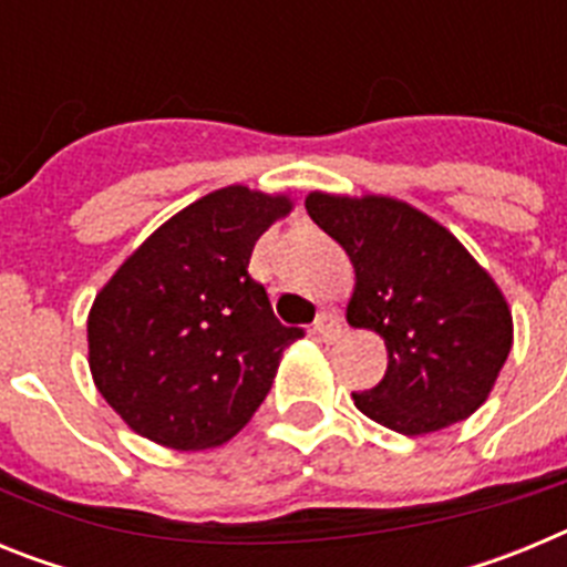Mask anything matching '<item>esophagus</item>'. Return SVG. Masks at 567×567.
Segmentation results:
<instances>
[{
	"mask_svg": "<svg viewBox=\"0 0 567 567\" xmlns=\"http://www.w3.org/2000/svg\"><path fill=\"white\" fill-rule=\"evenodd\" d=\"M315 332H318L320 340L332 343V340H338L340 332H343V320L334 312H320L318 320H315Z\"/></svg>",
	"mask_w": 567,
	"mask_h": 567,
	"instance_id": "obj_1",
	"label": "esophagus"
}]
</instances>
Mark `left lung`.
I'll list each match as a JSON object with an SVG mask.
<instances>
[{"instance_id":"8db88e82","label":"left lung","mask_w":567,"mask_h":567,"mask_svg":"<svg viewBox=\"0 0 567 567\" xmlns=\"http://www.w3.org/2000/svg\"><path fill=\"white\" fill-rule=\"evenodd\" d=\"M307 213L354 264L346 318L385 340L389 365L354 405L417 437L474 414L511 352V312L497 284L457 238L394 198L312 193Z\"/></svg>"}]
</instances>
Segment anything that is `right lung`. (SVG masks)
I'll return each mask as SVG.
<instances>
[{"label":"right lung","mask_w":567,"mask_h":567,"mask_svg":"<svg viewBox=\"0 0 567 567\" xmlns=\"http://www.w3.org/2000/svg\"><path fill=\"white\" fill-rule=\"evenodd\" d=\"M289 207L284 195L215 189L155 229L99 292L90 372L133 432L195 452L227 443L264 403L303 329L275 318L249 258Z\"/></svg>","instance_id":"1"}]
</instances>
